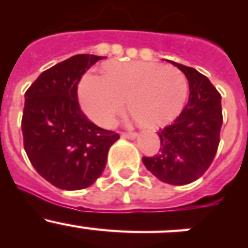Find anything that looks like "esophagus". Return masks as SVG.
Wrapping results in <instances>:
<instances>
[{
	"mask_svg": "<svg viewBox=\"0 0 248 248\" xmlns=\"http://www.w3.org/2000/svg\"><path fill=\"white\" fill-rule=\"evenodd\" d=\"M121 137L124 139H129V140H134L139 137L138 133H121Z\"/></svg>",
	"mask_w": 248,
	"mask_h": 248,
	"instance_id": "1",
	"label": "esophagus"
}]
</instances>
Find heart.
I'll list each match as a JSON object with an SVG mask.
<instances>
[{"label":"heart","mask_w":248,"mask_h":248,"mask_svg":"<svg viewBox=\"0 0 248 248\" xmlns=\"http://www.w3.org/2000/svg\"><path fill=\"white\" fill-rule=\"evenodd\" d=\"M187 93L188 81L179 68L144 61L112 62L103 77L85 74L78 87L85 114L106 127L124 111L126 99L134 119L161 126L181 111Z\"/></svg>","instance_id":"obj_1"}]
</instances>
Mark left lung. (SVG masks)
<instances>
[{"instance_id":"1","label":"left lung","mask_w":248,"mask_h":248,"mask_svg":"<svg viewBox=\"0 0 248 248\" xmlns=\"http://www.w3.org/2000/svg\"><path fill=\"white\" fill-rule=\"evenodd\" d=\"M169 62L188 80V102L171 124L159 129L158 155L142 157V163L162 182L181 186L199 179L214 161L223 117L221 94L210 80L192 67Z\"/></svg>"}]
</instances>
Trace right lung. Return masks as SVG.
Instances as JSON below:
<instances>
[{"instance_id": "add662e5", "label": "right lung", "mask_w": 248, "mask_h": 248, "mask_svg": "<svg viewBox=\"0 0 248 248\" xmlns=\"http://www.w3.org/2000/svg\"><path fill=\"white\" fill-rule=\"evenodd\" d=\"M104 56H72L36 79L25 93L24 146L37 172L55 187L77 191L102 175L108 151L120 138L89 121L78 103V84Z\"/></svg>"}]
</instances>
